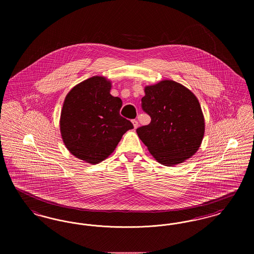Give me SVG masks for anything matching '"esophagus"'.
<instances>
[{"label":"esophagus","instance_id":"34e87169","mask_svg":"<svg viewBox=\"0 0 254 254\" xmlns=\"http://www.w3.org/2000/svg\"><path fill=\"white\" fill-rule=\"evenodd\" d=\"M133 127H134V128L136 129L137 127H138V126H139V123L137 120H132Z\"/></svg>","mask_w":254,"mask_h":254}]
</instances>
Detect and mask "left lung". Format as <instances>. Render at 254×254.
Here are the masks:
<instances>
[{
    "label": "left lung",
    "mask_w": 254,
    "mask_h": 254,
    "mask_svg": "<svg viewBox=\"0 0 254 254\" xmlns=\"http://www.w3.org/2000/svg\"><path fill=\"white\" fill-rule=\"evenodd\" d=\"M142 108L151 122L136 129L161 165L173 167L198 151L205 134V118L197 97L172 80L146 85Z\"/></svg>",
    "instance_id": "left-lung-1"
}]
</instances>
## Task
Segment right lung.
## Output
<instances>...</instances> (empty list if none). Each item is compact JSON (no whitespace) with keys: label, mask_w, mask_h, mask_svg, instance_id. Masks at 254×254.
<instances>
[{"label":"right lung","mask_w":254,"mask_h":254,"mask_svg":"<svg viewBox=\"0 0 254 254\" xmlns=\"http://www.w3.org/2000/svg\"><path fill=\"white\" fill-rule=\"evenodd\" d=\"M111 82L93 76L75 85L66 94L61 111L63 142L75 157L99 164L115 150L122 137L132 129L131 122L120 115L119 97L110 94Z\"/></svg>","instance_id":"right-lung-1"}]
</instances>
